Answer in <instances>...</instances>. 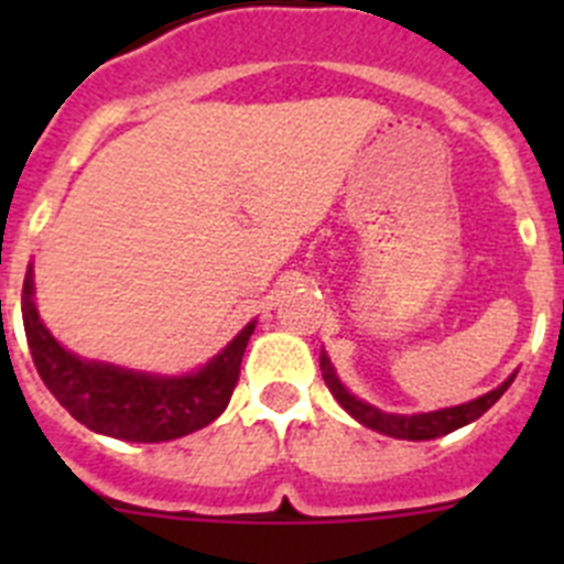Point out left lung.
<instances>
[{
	"label": "left lung",
	"instance_id": "1",
	"mask_svg": "<svg viewBox=\"0 0 564 564\" xmlns=\"http://www.w3.org/2000/svg\"><path fill=\"white\" fill-rule=\"evenodd\" d=\"M322 376H325L333 398H336L358 423H364V426H370V430L381 432V435L387 437H401V441H432V437L449 435V432L460 430L466 423L477 421L482 412L491 410V406L500 401L502 392L511 387V381H514V376H511L508 381H502L497 390L486 392V395L475 398V401L460 403V406H449V410L421 412V415H392V412L376 410V406L364 403L361 398L350 395V392L344 390V383L336 378V372H333L330 367V358H327L325 352H322Z\"/></svg>",
	"mask_w": 564,
	"mask_h": 564
}]
</instances>
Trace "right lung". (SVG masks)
Instances as JSON below:
<instances>
[{"label": "right lung", "mask_w": 564, "mask_h": 564, "mask_svg": "<svg viewBox=\"0 0 564 564\" xmlns=\"http://www.w3.org/2000/svg\"><path fill=\"white\" fill-rule=\"evenodd\" d=\"M22 318L39 376L69 415L98 435L161 443L192 435L220 417L239 381V364L257 322L246 325L220 356L192 376L161 378L115 364L84 361L50 336L33 302V268L22 288Z\"/></svg>", "instance_id": "right-lung-1"}]
</instances>
